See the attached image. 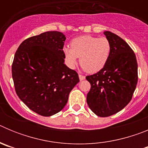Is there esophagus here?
Returning <instances> with one entry per match:
<instances>
[{"label":"esophagus","instance_id":"34e87169","mask_svg":"<svg viewBox=\"0 0 148 148\" xmlns=\"http://www.w3.org/2000/svg\"><path fill=\"white\" fill-rule=\"evenodd\" d=\"M78 76H79V79H80V81H83L84 79H85V76H84V75H79Z\"/></svg>","mask_w":148,"mask_h":148}]
</instances>
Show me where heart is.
Here are the masks:
<instances>
[{
    "instance_id": "b5f03b06",
    "label": "heart",
    "mask_w": 148,
    "mask_h": 148,
    "mask_svg": "<svg viewBox=\"0 0 148 148\" xmlns=\"http://www.w3.org/2000/svg\"><path fill=\"white\" fill-rule=\"evenodd\" d=\"M111 46L108 38L83 35L73 39L71 47H64L63 53L70 68L75 67L80 56V64L89 73H96L106 65L110 54Z\"/></svg>"
}]
</instances>
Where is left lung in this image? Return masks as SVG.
I'll return each instance as SVG.
<instances>
[{"label": "left lung", "instance_id": "8db88e82", "mask_svg": "<svg viewBox=\"0 0 148 148\" xmlns=\"http://www.w3.org/2000/svg\"><path fill=\"white\" fill-rule=\"evenodd\" d=\"M104 34L110 43L109 59L100 71L86 77L91 84L87 104L100 117L112 116L125 108L138 82V64L133 49L116 34L109 31Z\"/></svg>", "mask_w": 148, "mask_h": 148}]
</instances>
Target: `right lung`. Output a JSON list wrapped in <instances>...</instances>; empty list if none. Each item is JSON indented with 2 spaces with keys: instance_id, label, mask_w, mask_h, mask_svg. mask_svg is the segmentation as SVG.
I'll return each mask as SVG.
<instances>
[{
  "instance_id": "add662e5",
  "label": "right lung",
  "mask_w": 148,
  "mask_h": 148,
  "mask_svg": "<svg viewBox=\"0 0 148 148\" xmlns=\"http://www.w3.org/2000/svg\"><path fill=\"white\" fill-rule=\"evenodd\" d=\"M65 40L62 32H43L23 40L14 57L12 74L15 92L40 116L60 112L79 82L78 73L64 64Z\"/></svg>"
}]
</instances>
